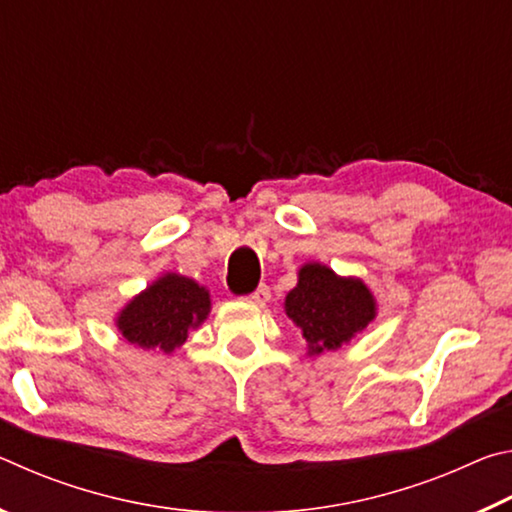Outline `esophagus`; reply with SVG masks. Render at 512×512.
I'll return each instance as SVG.
<instances>
[{"mask_svg": "<svg viewBox=\"0 0 512 512\" xmlns=\"http://www.w3.org/2000/svg\"><path fill=\"white\" fill-rule=\"evenodd\" d=\"M248 302H253V305H259V307H264L266 305V302L268 300H271V289H268L266 287V284H264V287H259L257 291H253V293H250V296L246 298Z\"/></svg>", "mask_w": 512, "mask_h": 512, "instance_id": "obj_1", "label": "esophagus"}]
</instances>
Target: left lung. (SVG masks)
Returning a JSON list of instances; mask_svg holds the SVG:
<instances>
[{
  "label": "left lung",
  "mask_w": 512,
  "mask_h": 512,
  "mask_svg": "<svg viewBox=\"0 0 512 512\" xmlns=\"http://www.w3.org/2000/svg\"><path fill=\"white\" fill-rule=\"evenodd\" d=\"M284 311L307 341V354L339 350L377 316V300L359 277H341L332 268L309 262L287 293Z\"/></svg>",
  "instance_id": "left-lung-1"
}]
</instances>
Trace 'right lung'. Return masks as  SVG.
Listing matches in <instances>:
<instances>
[{
	"mask_svg": "<svg viewBox=\"0 0 512 512\" xmlns=\"http://www.w3.org/2000/svg\"><path fill=\"white\" fill-rule=\"evenodd\" d=\"M210 291L192 277L164 273L119 311L117 329L142 350L169 354L210 314Z\"/></svg>",
	"mask_w": 512,
	"mask_h": 512,
	"instance_id": "right-lung-1",
	"label": "right lung"
}]
</instances>
